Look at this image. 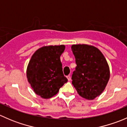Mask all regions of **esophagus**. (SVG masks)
Instances as JSON below:
<instances>
[{"label": "esophagus", "instance_id": "1", "mask_svg": "<svg viewBox=\"0 0 127 127\" xmlns=\"http://www.w3.org/2000/svg\"><path fill=\"white\" fill-rule=\"evenodd\" d=\"M67 80H68L69 81H70V80H71V76H70V75H67Z\"/></svg>", "mask_w": 127, "mask_h": 127}]
</instances>
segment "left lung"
<instances>
[{"instance_id": "1", "label": "left lung", "mask_w": 127, "mask_h": 127, "mask_svg": "<svg viewBox=\"0 0 127 127\" xmlns=\"http://www.w3.org/2000/svg\"><path fill=\"white\" fill-rule=\"evenodd\" d=\"M77 66L72 75V84L80 96L93 99L103 92L109 79L106 58L99 49L88 45H72Z\"/></svg>"}]
</instances>
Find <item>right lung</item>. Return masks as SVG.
<instances>
[{
    "mask_svg": "<svg viewBox=\"0 0 127 127\" xmlns=\"http://www.w3.org/2000/svg\"><path fill=\"white\" fill-rule=\"evenodd\" d=\"M65 46H47L38 49L32 56L27 67V78L34 92L48 99L57 94L67 82L64 75L60 56Z\"/></svg>",
    "mask_w": 127,
    "mask_h": 127,
    "instance_id": "1",
    "label": "right lung"
}]
</instances>
